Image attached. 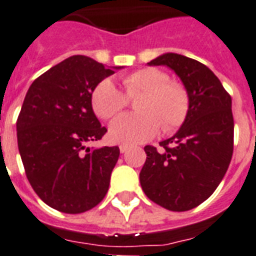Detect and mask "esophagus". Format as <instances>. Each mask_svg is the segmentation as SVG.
<instances>
[{"instance_id":"1","label":"esophagus","mask_w":256,"mask_h":256,"mask_svg":"<svg viewBox=\"0 0 256 256\" xmlns=\"http://www.w3.org/2000/svg\"><path fill=\"white\" fill-rule=\"evenodd\" d=\"M119 149L122 153H126V152L130 149V145H126V144H122V145L119 146Z\"/></svg>"}]
</instances>
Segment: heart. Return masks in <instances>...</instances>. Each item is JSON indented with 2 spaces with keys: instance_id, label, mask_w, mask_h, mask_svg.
Wrapping results in <instances>:
<instances>
[{
  "instance_id": "obj_1",
  "label": "heart",
  "mask_w": 256,
  "mask_h": 256,
  "mask_svg": "<svg viewBox=\"0 0 256 256\" xmlns=\"http://www.w3.org/2000/svg\"><path fill=\"white\" fill-rule=\"evenodd\" d=\"M126 94L110 80H103L92 92L94 114L108 120L128 104V98L141 94L138 114H124L110 126L114 142L140 144L150 140L162 126L164 133L179 130L190 110L188 92L178 81H170L168 73L158 68H142L123 78Z\"/></svg>"
}]
</instances>
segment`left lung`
I'll use <instances>...</instances> for the list:
<instances>
[{"label":"left lung","instance_id":"obj_1","mask_svg":"<svg viewBox=\"0 0 256 256\" xmlns=\"http://www.w3.org/2000/svg\"><path fill=\"white\" fill-rule=\"evenodd\" d=\"M168 65L179 76L190 96L187 119L174 136L146 145L140 172L145 195L158 206L184 212L200 206L218 187L233 156L232 96L209 68L178 54L148 62Z\"/></svg>","mask_w":256,"mask_h":256}]
</instances>
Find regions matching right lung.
Segmentation results:
<instances>
[{"label":"right lung","mask_w":256,"mask_h":256,"mask_svg":"<svg viewBox=\"0 0 256 256\" xmlns=\"http://www.w3.org/2000/svg\"><path fill=\"white\" fill-rule=\"evenodd\" d=\"M112 73L77 54L38 77L24 96L16 137L26 176L40 199L60 212H86L108 191L119 148L88 144L107 132L94 115L92 92Z\"/></svg>","instance_id":"right-lung-1"}]
</instances>
